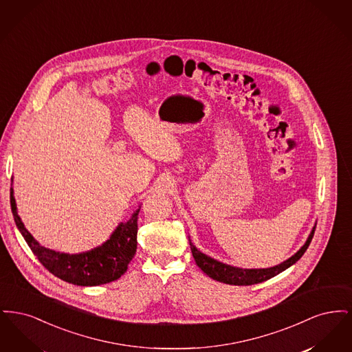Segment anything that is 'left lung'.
Wrapping results in <instances>:
<instances>
[{"instance_id": "obj_1", "label": "left lung", "mask_w": 352, "mask_h": 352, "mask_svg": "<svg viewBox=\"0 0 352 352\" xmlns=\"http://www.w3.org/2000/svg\"><path fill=\"white\" fill-rule=\"evenodd\" d=\"M314 228L311 231V234L309 236L307 241L305 243V245L302 247L300 251L297 252L294 256H292L290 258H287L286 261H284L283 264L280 265H276L273 268L267 269H241L234 268V267H230V265H226V264H221L217 260L203 254L201 252L198 251L192 243L190 241V248L192 252V256L195 258V263L199 268L208 276L211 277L212 280H217L219 283H223V284L230 285H253L258 284V283H263V281H267L269 278L280 274L281 272H284L285 269L292 267L294 263H297L303 253L306 252V250L309 248L310 243H311V239L314 236Z\"/></svg>"}]
</instances>
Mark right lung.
Returning <instances> with one entry per match:
<instances>
[{"label": "right lung", "mask_w": 352, "mask_h": 352, "mask_svg": "<svg viewBox=\"0 0 352 352\" xmlns=\"http://www.w3.org/2000/svg\"><path fill=\"white\" fill-rule=\"evenodd\" d=\"M10 206L19 232L39 263L55 277L68 284L96 286L112 283L126 272L137 251V221L140 210L134 212L129 221L121 223L111 239L101 247L79 254H67L50 251L34 240L17 215L13 191L10 192Z\"/></svg>", "instance_id": "obj_1"}]
</instances>
